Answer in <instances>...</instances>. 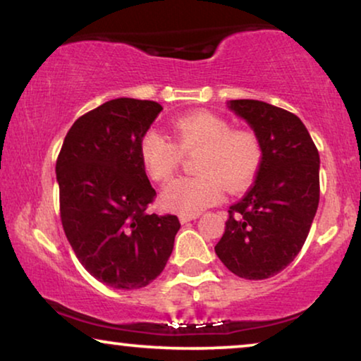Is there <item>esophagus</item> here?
<instances>
[{"mask_svg":"<svg viewBox=\"0 0 361 361\" xmlns=\"http://www.w3.org/2000/svg\"><path fill=\"white\" fill-rule=\"evenodd\" d=\"M197 216H199L197 214H195V215H184V214H180V215H179V220H180V224H187V221L195 220Z\"/></svg>","mask_w":361,"mask_h":361,"instance_id":"esophagus-1","label":"esophagus"}]
</instances>
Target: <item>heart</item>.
I'll return each mask as SVG.
<instances>
[{"label": "heart", "instance_id": "b5f03b06", "mask_svg": "<svg viewBox=\"0 0 361 361\" xmlns=\"http://www.w3.org/2000/svg\"><path fill=\"white\" fill-rule=\"evenodd\" d=\"M174 142L156 130L145 133L140 156L147 176L167 182L179 169L184 156L199 152L194 169L199 176L172 180L161 192L162 209L195 215L219 204L224 187L238 192L248 187L263 162V142L251 128H231V123L212 111H194L172 121Z\"/></svg>", "mask_w": 361, "mask_h": 361}]
</instances>
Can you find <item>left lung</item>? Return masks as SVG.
Instances as JSON below:
<instances>
[{"instance_id": "obj_1", "label": "left lung", "mask_w": 361, "mask_h": 361, "mask_svg": "<svg viewBox=\"0 0 361 361\" xmlns=\"http://www.w3.org/2000/svg\"><path fill=\"white\" fill-rule=\"evenodd\" d=\"M263 142L255 184L228 209L215 253L243 279L273 278L293 263L319 207V151L294 113L258 100H231Z\"/></svg>"}]
</instances>
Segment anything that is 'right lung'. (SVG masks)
Masks as SVG:
<instances>
[{
	"mask_svg": "<svg viewBox=\"0 0 361 361\" xmlns=\"http://www.w3.org/2000/svg\"><path fill=\"white\" fill-rule=\"evenodd\" d=\"M161 111L151 100L103 103L73 123L57 156L59 205L68 243L93 278L115 289L152 283L180 228L176 215L146 212L156 190L140 142Z\"/></svg>",
	"mask_w": 361,
	"mask_h": 361,
	"instance_id": "1",
	"label": "right lung"
}]
</instances>
